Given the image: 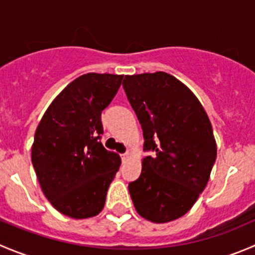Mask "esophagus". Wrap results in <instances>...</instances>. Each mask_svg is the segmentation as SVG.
Returning <instances> with one entry per match:
<instances>
[{
    "label": "esophagus",
    "instance_id": "1",
    "mask_svg": "<svg viewBox=\"0 0 255 255\" xmlns=\"http://www.w3.org/2000/svg\"><path fill=\"white\" fill-rule=\"evenodd\" d=\"M121 158H122V161L125 163V161L128 160V158H129V153H128V151H126L125 154H122V155H121Z\"/></svg>",
    "mask_w": 255,
    "mask_h": 255
}]
</instances>
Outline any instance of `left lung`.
Here are the masks:
<instances>
[{
    "label": "left lung",
    "instance_id": "obj_1",
    "mask_svg": "<svg viewBox=\"0 0 255 255\" xmlns=\"http://www.w3.org/2000/svg\"><path fill=\"white\" fill-rule=\"evenodd\" d=\"M123 90L142 126V174L128 184L135 210L165 223L184 216L204 191L217 148L204 107L182 82L158 71L127 75Z\"/></svg>",
    "mask_w": 255,
    "mask_h": 255
}]
</instances>
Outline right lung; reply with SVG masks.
<instances>
[{
    "mask_svg": "<svg viewBox=\"0 0 255 255\" xmlns=\"http://www.w3.org/2000/svg\"><path fill=\"white\" fill-rule=\"evenodd\" d=\"M123 75L89 73L69 84L43 116L34 135L32 163L45 197L71 218L101 212L121 165L101 143V113Z\"/></svg>",
    "mask_w": 255,
    "mask_h": 255,
    "instance_id": "right-lung-1",
    "label": "right lung"
}]
</instances>
